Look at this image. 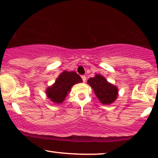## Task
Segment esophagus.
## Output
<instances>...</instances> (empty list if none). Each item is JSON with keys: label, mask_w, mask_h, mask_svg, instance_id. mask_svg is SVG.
I'll use <instances>...</instances> for the list:
<instances>
[{"label": "esophagus", "mask_w": 158, "mask_h": 158, "mask_svg": "<svg viewBox=\"0 0 158 158\" xmlns=\"http://www.w3.org/2000/svg\"><path fill=\"white\" fill-rule=\"evenodd\" d=\"M81 77H82V79H83V81L84 82V83H85V82L86 81V76H85V75H82Z\"/></svg>", "instance_id": "esophagus-1"}]
</instances>
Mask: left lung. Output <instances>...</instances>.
<instances>
[{
    "instance_id": "obj_1",
    "label": "left lung",
    "mask_w": 158,
    "mask_h": 158,
    "mask_svg": "<svg viewBox=\"0 0 158 158\" xmlns=\"http://www.w3.org/2000/svg\"><path fill=\"white\" fill-rule=\"evenodd\" d=\"M88 85L93 88L97 98L104 105L114 103L118 97V88L107 81L103 75H95L88 80Z\"/></svg>"
}]
</instances>
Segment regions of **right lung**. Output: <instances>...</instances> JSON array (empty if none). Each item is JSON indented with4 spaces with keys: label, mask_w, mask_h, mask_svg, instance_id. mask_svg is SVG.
<instances>
[{
    "label": "right lung",
    "mask_w": 158,
    "mask_h": 158,
    "mask_svg": "<svg viewBox=\"0 0 158 158\" xmlns=\"http://www.w3.org/2000/svg\"><path fill=\"white\" fill-rule=\"evenodd\" d=\"M83 82L81 76L74 71L68 72L64 70L56 79L55 83L47 87L46 95L49 100L54 103L63 102L73 85Z\"/></svg>",
    "instance_id": "right-lung-1"
}]
</instances>
